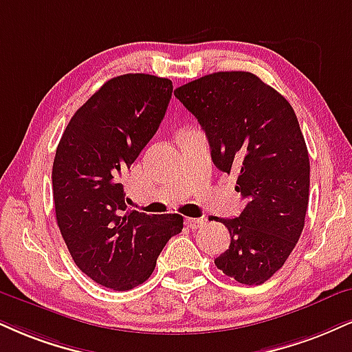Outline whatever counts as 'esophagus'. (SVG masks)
<instances>
[{"label": "esophagus", "instance_id": "34e87169", "mask_svg": "<svg viewBox=\"0 0 352 352\" xmlns=\"http://www.w3.org/2000/svg\"><path fill=\"white\" fill-rule=\"evenodd\" d=\"M205 219L203 218H187L185 219V224L190 228V230H198V228L203 226Z\"/></svg>", "mask_w": 352, "mask_h": 352}]
</instances>
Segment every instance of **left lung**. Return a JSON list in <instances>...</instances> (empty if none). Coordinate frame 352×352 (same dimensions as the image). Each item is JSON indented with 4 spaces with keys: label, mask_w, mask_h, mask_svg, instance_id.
Wrapping results in <instances>:
<instances>
[{
    "label": "left lung",
    "mask_w": 352,
    "mask_h": 352,
    "mask_svg": "<svg viewBox=\"0 0 352 352\" xmlns=\"http://www.w3.org/2000/svg\"><path fill=\"white\" fill-rule=\"evenodd\" d=\"M173 95L197 118L221 172H238V218H217L230 248L214 259L228 277L261 285L285 264L303 231L310 159L294 108L249 72H217Z\"/></svg>",
    "instance_id": "1"
}]
</instances>
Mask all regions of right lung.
Returning a JSON list of instances; mask_svg holds the SVG:
<instances>
[{
    "mask_svg": "<svg viewBox=\"0 0 352 352\" xmlns=\"http://www.w3.org/2000/svg\"><path fill=\"white\" fill-rule=\"evenodd\" d=\"M168 78L126 74L108 80L72 116L55 151V218L72 259L91 280L131 290L154 272L180 214L128 210L120 182L152 135L172 98Z\"/></svg>",
    "mask_w": 352,
    "mask_h": 352,
    "instance_id": "add662e5",
    "label": "right lung"
}]
</instances>
